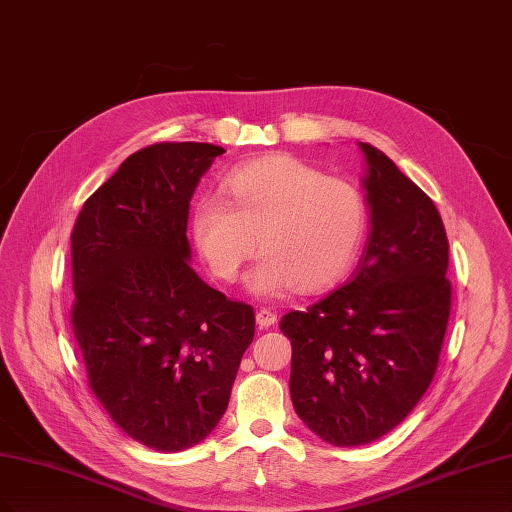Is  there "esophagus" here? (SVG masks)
Here are the masks:
<instances>
[{
  "label": "esophagus",
  "mask_w": 512,
  "mask_h": 512,
  "mask_svg": "<svg viewBox=\"0 0 512 512\" xmlns=\"http://www.w3.org/2000/svg\"><path fill=\"white\" fill-rule=\"evenodd\" d=\"M275 322H277V315L273 311H269V309H260L256 313V324L260 328H271V326H275Z\"/></svg>",
  "instance_id": "obj_1"
}]
</instances>
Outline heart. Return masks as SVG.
Wrapping results in <instances>:
<instances>
[{"instance_id": "heart-1", "label": "heart", "mask_w": 512, "mask_h": 512, "mask_svg": "<svg viewBox=\"0 0 512 512\" xmlns=\"http://www.w3.org/2000/svg\"><path fill=\"white\" fill-rule=\"evenodd\" d=\"M220 199L192 211V241L209 271L233 284L256 248L248 286L260 298L315 294L356 260L368 226L362 190L301 158L269 154L235 169Z\"/></svg>"}]
</instances>
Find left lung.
Segmentation results:
<instances>
[{
	"instance_id": "obj_1",
	"label": "left lung",
	"mask_w": 512,
	"mask_h": 512,
	"mask_svg": "<svg viewBox=\"0 0 512 512\" xmlns=\"http://www.w3.org/2000/svg\"><path fill=\"white\" fill-rule=\"evenodd\" d=\"M370 235L345 286L279 328L292 343L296 415L337 447L373 443L430 387L451 313L449 241L432 199L370 144Z\"/></svg>"
}]
</instances>
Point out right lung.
<instances>
[{
	"mask_svg": "<svg viewBox=\"0 0 512 512\" xmlns=\"http://www.w3.org/2000/svg\"><path fill=\"white\" fill-rule=\"evenodd\" d=\"M224 148L152 144L86 199L72 233V328L116 426L184 451L218 426L256 317L190 267V199Z\"/></svg>",
	"mask_w": 512,
	"mask_h": 512,
	"instance_id": "1",
	"label": "right lung"
}]
</instances>
